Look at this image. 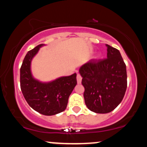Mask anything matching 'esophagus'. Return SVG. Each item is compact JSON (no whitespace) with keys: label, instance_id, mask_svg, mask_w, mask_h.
<instances>
[{"label":"esophagus","instance_id":"esophagus-1","mask_svg":"<svg viewBox=\"0 0 147 147\" xmlns=\"http://www.w3.org/2000/svg\"><path fill=\"white\" fill-rule=\"evenodd\" d=\"M77 83L81 84V82H82V76L79 75V74H77Z\"/></svg>","mask_w":147,"mask_h":147}]
</instances>
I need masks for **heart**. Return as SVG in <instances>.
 Listing matches in <instances>:
<instances>
[{
    "label": "heart",
    "instance_id": "obj_1",
    "mask_svg": "<svg viewBox=\"0 0 147 147\" xmlns=\"http://www.w3.org/2000/svg\"><path fill=\"white\" fill-rule=\"evenodd\" d=\"M99 55H97V57H96V58H99Z\"/></svg>",
    "mask_w": 147,
    "mask_h": 147
}]
</instances>
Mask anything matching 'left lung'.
I'll list each match as a JSON object with an SVG mask.
<instances>
[{"mask_svg": "<svg viewBox=\"0 0 147 147\" xmlns=\"http://www.w3.org/2000/svg\"><path fill=\"white\" fill-rule=\"evenodd\" d=\"M107 58L91 59L79 68L84 97L88 109L96 113H108L122 102L127 87L126 64L120 52L109 45Z\"/></svg>", "mask_w": 147, "mask_h": 147, "instance_id": "left-lung-1", "label": "left lung"}]
</instances>
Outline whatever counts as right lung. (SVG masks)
Wrapping results in <instances>:
<instances>
[{
	"label": "right lung",
	"mask_w": 147,
	"mask_h": 147,
	"mask_svg": "<svg viewBox=\"0 0 147 147\" xmlns=\"http://www.w3.org/2000/svg\"><path fill=\"white\" fill-rule=\"evenodd\" d=\"M43 45H37L25 55L20 70L21 89L26 102L34 110L44 115H54L66 109L69 96L77 85V74L47 83L34 78L31 61Z\"/></svg>",
	"instance_id": "obj_1"
}]
</instances>
